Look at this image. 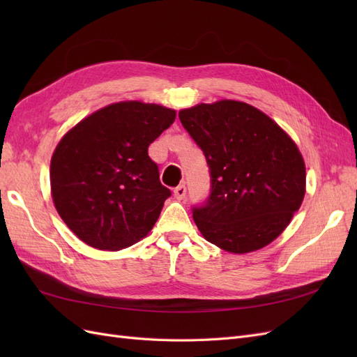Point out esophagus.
Listing matches in <instances>:
<instances>
[{"label": "esophagus", "instance_id": "1", "mask_svg": "<svg viewBox=\"0 0 357 357\" xmlns=\"http://www.w3.org/2000/svg\"><path fill=\"white\" fill-rule=\"evenodd\" d=\"M174 197H176L178 201L185 198V197H186V186H185V185L177 186V188L174 189Z\"/></svg>", "mask_w": 357, "mask_h": 357}]
</instances>
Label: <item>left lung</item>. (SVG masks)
I'll list each match as a JSON object with an SVG mask.
<instances>
[{
    "mask_svg": "<svg viewBox=\"0 0 357 357\" xmlns=\"http://www.w3.org/2000/svg\"><path fill=\"white\" fill-rule=\"evenodd\" d=\"M178 117L210 171L208 198L192 207L204 238L231 253L275 240L305 195V164L291 138L240 101L198 104Z\"/></svg>",
    "mask_w": 357,
    "mask_h": 357,
    "instance_id": "8db88e82",
    "label": "left lung"
}]
</instances>
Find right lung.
Listing matches in <instances>:
<instances>
[{"instance_id": "add662e5", "label": "right lung", "mask_w": 357, "mask_h": 357, "mask_svg": "<svg viewBox=\"0 0 357 357\" xmlns=\"http://www.w3.org/2000/svg\"><path fill=\"white\" fill-rule=\"evenodd\" d=\"M176 112L125 101L92 113L68 131L50 162L55 207L79 238L100 250H121L150 232L171 190L147 149Z\"/></svg>"}]
</instances>
